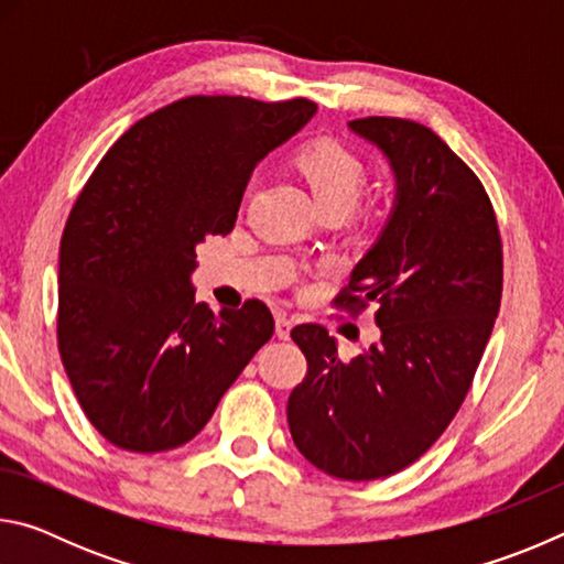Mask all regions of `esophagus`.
Instances as JSON below:
<instances>
[{"instance_id": "34e87169", "label": "esophagus", "mask_w": 564, "mask_h": 564, "mask_svg": "<svg viewBox=\"0 0 564 564\" xmlns=\"http://www.w3.org/2000/svg\"><path fill=\"white\" fill-rule=\"evenodd\" d=\"M291 328H293V318L285 316V313H279V316H275V336L285 340L291 336Z\"/></svg>"}]
</instances>
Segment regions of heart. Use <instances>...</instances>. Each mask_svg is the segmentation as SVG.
Here are the masks:
<instances>
[{
	"mask_svg": "<svg viewBox=\"0 0 564 564\" xmlns=\"http://www.w3.org/2000/svg\"><path fill=\"white\" fill-rule=\"evenodd\" d=\"M295 166L323 212L346 214L368 181L366 161L336 139H321L303 147L295 156Z\"/></svg>",
	"mask_w": 564,
	"mask_h": 564,
	"instance_id": "b5f03b06",
	"label": "heart"
}]
</instances>
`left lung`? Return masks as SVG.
<instances>
[{
  "instance_id": "obj_1",
  "label": "left lung",
  "mask_w": 564,
  "mask_h": 564,
  "mask_svg": "<svg viewBox=\"0 0 564 564\" xmlns=\"http://www.w3.org/2000/svg\"><path fill=\"white\" fill-rule=\"evenodd\" d=\"M350 129L393 161L398 206L333 308H376L380 340L343 360L326 328L295 326L308 370L285 413L318 470L378 480L413 465L460 410L500 311L502 238L482 181L435 131L398 117Z\"/></svg>"
}]
</instances>
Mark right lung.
<instances>
[{"mask_svg":"<svg viewBox=\"0 0 564 564\" xmlns=\"http://www.w3.org/2000/svg\"><path fill=\"white\" fill-rule=\"evenodd\" d=\"M316 113L305 97L178 99L121 133L66 218L56 340L89 423L111 445L164 453L204 431L273 336L263 301H194L196 246L234 231L256 161Z\"/></svg>","mask_w":564,"mask_h":564,"instance_id":"add662e5","label":"right lung"}]
</instances>
